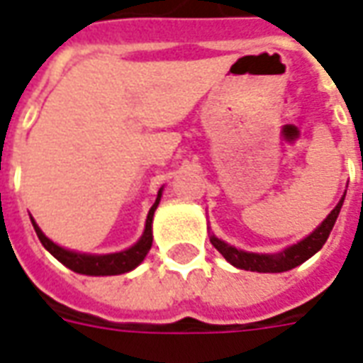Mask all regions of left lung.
I'll list each match as a JSON object with an SVG mask.
<instances>
[{
  "mask_svg": "<svg viewBox=\"0 0 363 363\" xmlns=\"http://www.w3.org/2000/svg\"><path fill=\"white\" fill-rule=\"evenodd\" d=\"M346 195V193H345ZM345 203V197L338 201V205L330 214L321 222V226L315 228L308 238H303L301 242L294 243L288 250H284L282 253H277V255H259V253H247V251L236 250L228 243H224L218 238L211 236V243H213L216 250L220 251L224 259L232 263L238 269H245V271H255V272H284L290 271L294 267L301 265L303 261H308L311 255H315L317 251L321 250L327 238H329L330 230L337 222V216L340 213V207Z\"/></svg>",
  "mask_w": 363,
  "mask_h": 363,
  "instance_id": "left-lung-1",
  "label": "left lung"
}]
</instances>
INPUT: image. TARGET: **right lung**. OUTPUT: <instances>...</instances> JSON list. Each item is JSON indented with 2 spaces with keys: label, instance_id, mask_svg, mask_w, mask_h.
<instances>
[{
  "label": "right lung",
  "instance_id": "right-lung-1",
  "mask_svg": "<svg viewBox=\"0 0 363 363\" xmlns=\"http://www.w3.org/2000/svg\"><path fill=\"white\" fill-rule=\"evenodd\" d=\"M162 191H158L156 203L150 207L149 216H147V224H145V232L139 242L135 243L133 247H129L120 253H110V255H86V253H75V251L63 250L60 245H55L54 242H50L42 230L38 228V224L33 220V226L36 230V236L42 242V245L46 247L52 255H54L60 263L71 269V271L81 272V274H91V277H108V274H123V272L131 271L135 267L141 263L143 259L147 257L150 245H152V214H155L158 201H160Z\"/></svg>",
  "mask_w": 363,
  "mask_h": 363
}]
</instances>
